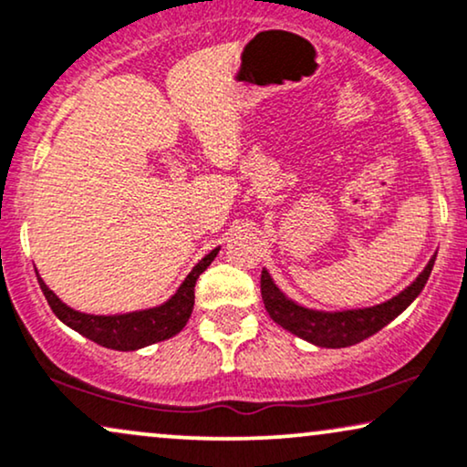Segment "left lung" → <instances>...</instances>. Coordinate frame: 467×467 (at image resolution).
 Listing matches in <instances>:
<instances>
[{
	"instance_id": "obj_1",
	"label": "left lung",
	"mask_w": 467,
	"mask_h": 467,
	"mask_svg": "<svg viewBox=\"0 0 467 467\" xmlns=\"http://www.w3.org/2000/svg\"><path fill=\"white\" fill-rule=\"evenodd\" d=\"M435 256H431L427 267L422 274L411 282L405 291L394 295L388 302L370 306V308H356V310H340V312H326V310H312L306 306H299L293 299H288L280 288L275 286L274 277L269 275L267 269L261 274V293L265 308L269 317L274 318L280 327L299 336V338L312 342L317 347H326V349H342V347L358 345L386 327L392 318H397L407 306L420 295L427 285L431 269L435 265Z\"/></svg>"
}]
</instances>
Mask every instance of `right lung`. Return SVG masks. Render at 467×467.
Wrapping results in <instances>:
<instances>
[{"instance_id": "add662e5", "label": "right lung", "mask_w": 467, "mask_h": 467, "mask_svg": "<svg viewBox=\"0 0 467 467\" xmlns=\"http://www.w3.org/2000/svg\"><path fill=\"white\" fill-rule=\"evenodd\" d=\"M217 252H220V247L206 254L168 302L155 306V308L127 312V315H86V312L73 310L45 285L38 271L36 275L53 315L60 318L62 323H67L70 329L97 342V345L108 347V349L135 351L152 345V342L172 338L187 326L193 310V286H196L200 274L215 261Z\"/></svg>"}]
</instances>
